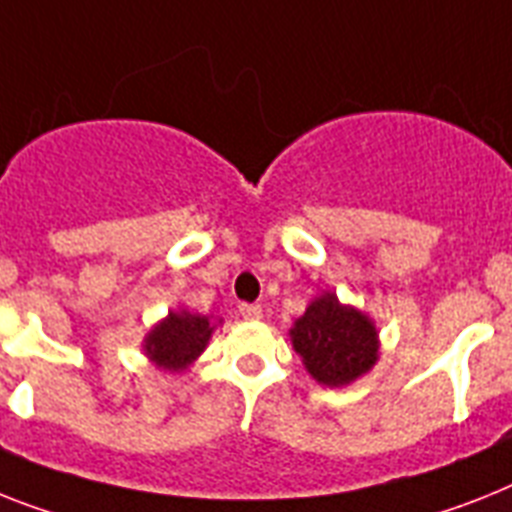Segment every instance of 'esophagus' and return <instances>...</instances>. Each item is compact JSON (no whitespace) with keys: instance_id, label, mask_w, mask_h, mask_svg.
<instances>
[{"instance_id":"1","label":"esophagus","mask_w":512,"mask_h":512,"mask_svg":"<svg viewBox=\"0 0 512 512\" xmlns=\"http://www.w3.org/2000/svg\"><path fill=\"white\" fill-rule=\"evenodd\" d=\"M238 311H240V316H243V319H261L259 303H240Z\"/></svg>"}]
</instances>
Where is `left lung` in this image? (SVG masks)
I'll return each mask as SVG.
<instances>
[{
  "mask_svg": "<svg viewBox=\"0 0 512 512\" xmlns=\"http://www.w3.org/2000/svg\"><path fill=\"white\" fill-rule=\"evenodd\" d=\"M290 337L308 374L329 387L353 382L377 361V329L361 311L340 306L332 293L306 308Z\"/></svg>",
  "mask_w": 512,
  "mask_h": 512,
  "instance_id": "1",
  "label": "left lung"
}]
</instances>
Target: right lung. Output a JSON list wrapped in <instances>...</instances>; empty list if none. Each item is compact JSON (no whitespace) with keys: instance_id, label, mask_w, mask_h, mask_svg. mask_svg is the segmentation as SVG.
I'll return each mask as SVG.
<instances>
[{"instance_id":"1","label":"right lung","mask_w":512,"mask_h":512,"mask_svg":"<svg viewBox=\"0 0 512 512\" xmlns=\"http://www.w3.org/2000/svg\"><path fill=\"white\" fill-rule=\"evenodd\" d=\"M211 329L214 327L206 316L190 314V311H172L146 337V353L162 369L183 371L206 348Z\"/></svg>"}]
</instances>
